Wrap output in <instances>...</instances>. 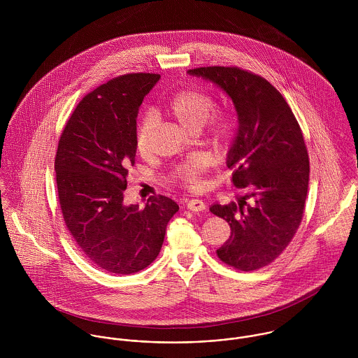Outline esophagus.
<instances>
[{
    "instance_id": "esophagus-1",
    "label": "esophagus",
    "mask_w": 358,
    "mask_h": 358,
    "mask_svg": "<svg viewBox=\"0 0 358 358\" xmlns=\"http://www.w3.org/2000/svg\"><path fill=\"white\" fill-rule=\"evenodd\" d=\"M187 208H189L190 210H193V212H201V210H204L205 209V203L203 200H196V199H193V200L187 201Z\"/></svg>"
}]
</instances>
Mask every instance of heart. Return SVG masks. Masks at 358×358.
Listing matches in <instances>:
<instances>
[{"instance_id": "b5f03b06", "label": "heart", "mask_w": 358, "mask_h": 358, "mask_svg": "<svg viewBox=\"0 0 358 358\" xmlns=\"http://www.w3.org/2000/svg\"><path fill=\"white\" fill-rule=\"evenodd\" d=\"M168 111L175 120L190 131H199L203 125L208 129L212 141L220 143L230 136L231 122L224 113L213 111L215 99L200 90L178 91L168 101ZM158 127V117L153 110H146L139 118L136 127V149L142 155H148L153 149V136ZM212 166L210 155L199 153L189 157L173 169L176 180L192 189L201 187V178Z\"/></svg>"}]
</instances>
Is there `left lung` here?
Segmentation results:
<instances>
[{
    "mask_svg": "<svg viewBox=\"0 0 358 358\" xmlns=\"http://www.w3.org/2000/svg\"><path fill=\"white\" fill-rule=\"evenodd\" d=\"M187 73L226 92L238 117L226 164L233 185L250 193L238 204L210 205L231 229L216 254L243 271L262 268L282 254L302 222L310 166L301 127L282 95L260 76L223 66Z\"/></svg>",
    "mask_w": 358,
    "mask_h": 358,
    "instance_id": "8db88e82",
    "label": "left lung"
}]
</instances>
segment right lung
I'll use <instances>...</instances> for the list:
<instances>
[{
    "instance_id": "obj_1",
    "label": "right lung",
    "mask_w": 358,
    "mask_h": 358,
    "mask_svg": "<svg viewBox=\"0 0 358 358\" xmlns=\"http://www.w3.org/2000/svg\"><path fill=\"white\" fill-rule=\"evenodd\" d=\"M159 76H120L77 104L59 139L56 186L64 223L81 252L107 273L132 274L158 256L173 200L124 204L136 155V117Z\"/></svg>"
}]
</instances>
